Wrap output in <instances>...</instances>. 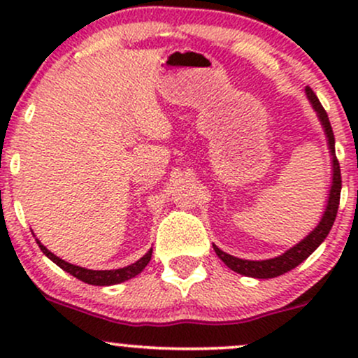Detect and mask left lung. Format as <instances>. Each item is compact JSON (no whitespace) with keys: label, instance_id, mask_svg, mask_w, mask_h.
I'll return each instance as SVG.
<instances>
[{"label":"left lung","instance_id":"left-lung-1","mask_svg":"<svg viewBox=\"0 0 358 358\" xmlns=\"http://www.w3.org/2000/svg\"><path fill=\"white\" fill-rule=\"evenodd\" d=\"M308 101L311 102L313 109L316 110V116H318L322 127L324 131V136L328 141V150H330L331 156V187L328 192V200L324 212L320 219L318 225L311 231L303 241H299L296 245L289 248L286 252H282L281 256L273 257V259H264V261H249V259H239L231 254L224 252L213 244V250H215L217 256L220 257V261L224 262L227 268H231L234 273L242 274V276L249 278H257V279H269V278H278L281 274L287 273V271L294 269L296 266L301 264L305 259L310 256L313 250H316L322 242L327 239L328 232L331 231V225H334L336 210H338L340 203V192H342V175H340V165L338 159L335 156V136L334 129H331L330 119H328L327 110L323 109V106L320 104L318 97L315 96V92L310 87L305 89Z\"/></svg>","mask_w":358,"mask_h":358}]
</instances>
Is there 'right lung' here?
<instances>
[{
	"mask_svg": "<svg viewBox=\"0 0 358 358\" xmlns=\"http://www.w3.org/2000/svg\"><path fill=\"white\" fill-rule=\"evenodd\" d=\"M36 244H38V248L42 249V252L45 254V256L50 259V261L55 262V264L59 266V268L64 269L65 273L72 274L73 278L80 279V281L87 282V285H94V286L119 285V282H124V281H127V279L138 276V274L146 268L148 262L151 261V254H153V249H150L145 256H143L141 259H138L136 262H133V264L126 266V268H121V269L94 271V269H85V268H80V266L71 264V262L57 257L55 254L50 252V250L45 248V245L38 239H36Z\"/></svg>",
	"mask_w": 358,
	"mask_h": 358,
	"instance_id": "obj_1",
	"label": "right lung"
}]
</instances>
